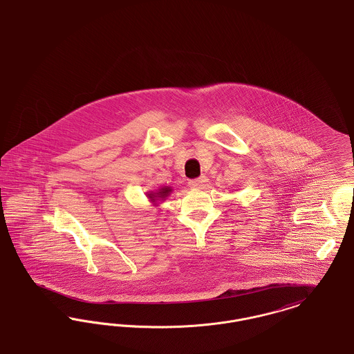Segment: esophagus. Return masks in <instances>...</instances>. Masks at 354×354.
<instances>
[{"mask_svg": "<svg viewBox=\"0 0 354 354\" xmlns=\"http://www.w3.org/2000/svg\"><path fill=\"white\" fill-rule=\"evenodd\" d=\"M206 185H207V177H205V176H201V177H198L196 180H190L189 181V186L197 187V189H204Z\"/></svg>", "mask_w": 354, "mask_h": 354, "instance_id": "1", "label": "esophagus"}]
</instances>
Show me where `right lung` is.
Segmentation results:
<instances>
[{
	"label": "right lung",
	"mask_w": 354,
	"mask_h": 354,
	"mask_svg": "<svg viewBox=\"0 0 354 354\" xmlns=\"http://www.w3.org/2000/svg\"><path fill=\"white\" fill-rule=\"evenodd\" d=\"M170 193H171V187L170 186H162L161 189H158L156 192H150L147 196L149 197L150 203L156 204L157 201H164Z\"/></svg>",
	"instance_id": "1"
}]
</instances>
